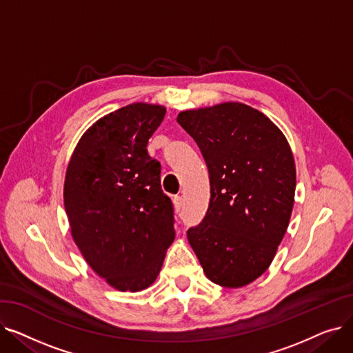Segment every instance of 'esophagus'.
<instances>
[{"instance_id": "obj_1", "label": "esophagus", "mask_w": 353, "mask_h": 353, "mask_svg": "<svg viewBox=\"0 0 353 353\" xmlns=\"http://www.w3.org/2000/svg\"><path fill=\"white\" fill-rule=\"evenodd\" d=\"M173 208H174V212L179 213L183 208V199L180 196H174L173 197Z\"/></svg>"}]
</instances>
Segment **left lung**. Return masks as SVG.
Masks as SVG:
<instances>
[{"mask_svg":"<svg viewBox=\"0 0 353 353\" xmlns=\"http://www.w3.org/2000/svg\"><path fill=\"white\" fill-rule=\"evenodd\" d=\"M210 174V203L188 232L203 272L237 289L261 277L288 230L294 203L292 148L269 117L237 101L180 111Z\"/></svg>","mask_w":353,"mask_h":353,"instance_id":"1","label":"left lung"}]
</instances>
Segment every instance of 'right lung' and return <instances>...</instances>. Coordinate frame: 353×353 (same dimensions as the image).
<instances>
[{
	"instance_id": "right-lung-1",
	"label": "right lung",
	"mask_w": 353,
	"mask_h": 353,
	"mask_svg": "<svg viewBox=\"0 0 353 353\" xmlns=\"http://www.w3.org/2000/svg\"><path fill=\"white\" fill-rule=\"evenodd\" d=\"M161 104L133 103L92 123L70 157L64 208L88 266L120 292L150 288L174 240L173 206L160 186L148 139Z\"/></svg>"
}]
</instances>
